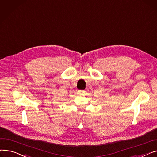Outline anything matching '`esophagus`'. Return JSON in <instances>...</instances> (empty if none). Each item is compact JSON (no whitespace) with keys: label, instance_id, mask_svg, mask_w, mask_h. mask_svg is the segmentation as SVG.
Listing matches in <instances>:
<instances>
[{"label":"esophagus","instance_id":"obj_1","mask_svg":"<svg viewBox=\"0 0 157 157\" xmlns=\"http://www.w3.org/2000/svg\"><path fill=\"white\" fill-rule=\"evenodd\" d=\"M83 90H78V94H82L83 93Z\"/></svg>","mask_w":157,"mask_h":157}]
</instances>
